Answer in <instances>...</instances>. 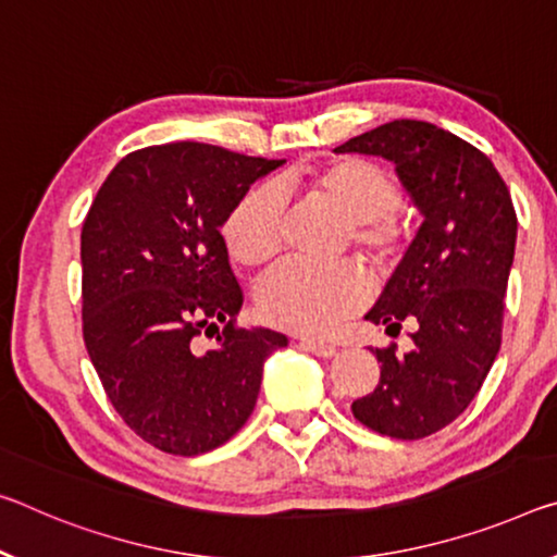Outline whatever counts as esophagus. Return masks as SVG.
I'll return each instance as SVG.
<instances>
[{"mask_svg":"<svg viewBox=\"0 0 557 557\" xmlns=\"http://www.w3.org/2000/svg\"><path fill=\"white\" fill-rule=\"evenodd\" d=\"M302 347L307 351H312L314 357H334V355H337V347H334V344H324V342H317V339H302Z\"/></svg>","mask_w":557,"mask_h":557,"instance_id":"1","label":"esophagus"}]
</instances>
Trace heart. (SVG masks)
<instances>
[{"mask_svg": "<svg viewBox=\"0 0 557 557\" xmlns=\"http://www.w3.org/2000/svg\"><path fill=\"white\" fill-rule=\"evenodd\" d=\"M285 190L330 202L351 223V240L379 262L401 250L404 231L396 220L401 190L384 168L361 158H344L314 171L289 173L282 185L262 183L235 202L223 235L233 258L260 268L282 247ZM372 299V280L355 264L287 262L270 272L258 289L260 314L280 330L326 334Z\"/></svg>", "mask_w": 557, "mask_h": 557, "instance_id": "b5f03b06", "label": "heart"}]
</instances>
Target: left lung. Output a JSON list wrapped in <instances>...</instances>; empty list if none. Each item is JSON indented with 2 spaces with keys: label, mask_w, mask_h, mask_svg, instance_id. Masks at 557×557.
Here are the masks:
<instances>
[{
  "label": "left lung",
  "mask_w": 557,
  "mask_h": 557,
  "mask_svg": "<svg viewBox=\"0 0 557 557\" xmlns=\"http://www.w3.org/2000/svg\"><path fill=\"white\" fill-rule=\"evenodd\" d=\"M334 153L392 161L423 218L367 314L386 332L411 322L413 349H374L382 376L351 413L384 436H431L463 413L498 355L518 235L513 200L488 156L426 121L384 123Z\"/></svg>",
  "instance_id": "8db88e82"
}]
</instances>
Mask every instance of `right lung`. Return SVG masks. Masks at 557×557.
I'll return each mask as SVG.
<instances>
[{"label":"right lung","mask_w":557,"mask_h":557,"mask_svg":"<svg viewBox=\"0 0 557 557\" xmlns=\"http://www.w3.org/2000/svg\"><path fill=\"white\" fill-rule=\"evenodd\" d=\"M285 161L220 146H148L121 158L82 231L84 342L113 409L175 456L213 451L250 419L280 332L240 330V285L220 227ZM225 323L224 332L219 324ZM216 344L202 352L201 330Z\"/></svg>","instance_id":"obj_1"}]
</instances>
